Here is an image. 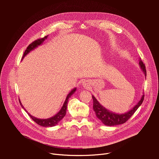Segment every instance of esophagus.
<instances>
[{
  "mask_svg": "<svg viewBox=\"0 0 159 159\" xmlns=\"http://www.w3.org/2000/svg\"><path fill=\"white\" fill-rule=\"evenodd\" d=\"M82 86H83L84 88H87V89H88V88L89 87V86H90L89 83V82H87V81H84V82H82Z\"/></svg>",
  "mask_w": 159,
  "mask_h": 159,
  "instance_id": "esophagus-1",
  "label": "esophagus"
}]
</instances>
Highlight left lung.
Segmentation results:
<instances>
[{
    "label": "left lung",
    "mask_w": 159,
    "mask_h": 159,
    "mask_svg": "<svg viewBox=\"0 0 159 159\" xmlns=\"http://www.w3.org/2000/svg\"><path fill=\"white\" fill-rule=\"evenodd\" d=\"M139 65L146 77L147 71L145 69V66L141 59H139ZM93 99L94 103L93 109L96 112V115L98 117V118L99 120H101V121L104 125L111 126L123 124L126 121H127L134 114V112L137 110V109L142 104L144 99V95H142L139 102L132 109H131L129 111L125 113H123V114H118V113H115L111 111H109L103 106H102L94 96H93Z\"/></svg>",
    "instance_id": "1"
}]
</instances>
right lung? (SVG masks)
<instances>
[{
  "label": "right lung",
  "instance_id": "right-lung-1",
  "mask_svg": "<svg viewBox=\"0 0 159 159\" xmlns=\"http://www.w3.org/2000/svg\"><path fill=\"white\" fill-rule=\"evenodd\" d=\"M47 38H48V36H44L43 38L38 39L33 41L32 43H31L28 47L26 50H25L23 57H22V59H23L25 58V57L26 55H27L30 52L33 51V50L36 48L38 46H40L41 44H42L44 42V41L46 39H47ZM76 89H77L76 87L73 89L71 91L69 94H68L61 109L57 113V114L55 115H54L53 116H52L50 118H47V119H39L36 117H34L33 116L31 115L30 113L25 109L24 106H22V104H21V102L20 100H19V102H20L21 107L25 110V111L28 113V115L31 117V118L35 123H36L38 125H40L41 126H43V127H52V126H54L56 125H57L60 121V120H62V118H63V117L65 116L66 108H67V104H68V102H69V99L72 96V95H73L75 93V92L76 91Z\"/></svg>",
  "mask_w": 159,
  "mask_h": 159
}]
</instances>
